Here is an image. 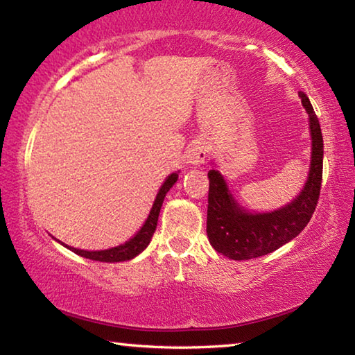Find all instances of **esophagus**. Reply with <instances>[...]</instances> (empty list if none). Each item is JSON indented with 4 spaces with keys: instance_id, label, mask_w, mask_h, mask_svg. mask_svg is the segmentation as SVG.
I'll return each instance as SVG.
<instances>
[{
    "instance_id": "34e87169",
    "label": "esophagus",
    "mask_w": 355,
    "mask_h": 355,
    "mask_svg": "<svg viewBox=\"0 0 355 355\" xmlns=\"http://www.w3.org/2000/svg\"><path fill=\"white\" fill-rule=\"evenodd\" d=\"M207 153H208L207 142L197 139L191 144L188 150H186V161H188L191 166H196V167L202 166L207 159Z\"/></svg>"
}]
</instances>
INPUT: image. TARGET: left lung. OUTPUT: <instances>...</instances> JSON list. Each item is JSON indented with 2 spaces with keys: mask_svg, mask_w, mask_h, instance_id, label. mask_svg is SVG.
Segmentation results:
<instances>
[{
  "mask_svg": "<svg viewBox=\"0 0 355 355\" xmlns=\"http://www.w3.org/2000/svg\"><path fill=\"white\" fill-rule=\"evenodd\" d=\"M299 97L309 114L311 153L307 180L291 202L263 213L244 208L228 188L218 166L211 163L213 169L208 172L207 235L213 249L230 260H250L271 254L296 238L313 216L321 189L324 144L313 106L304 92Z\"/></svg>",
  "mask_w": 355,
  "mask_h": 355,
  "instance_id": "8db88e82",
  "label": "left lung"
}]
</instances>
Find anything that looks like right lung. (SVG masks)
Returning <instances> with one entry per match:
<instances>
[{
  "mask_svg": "<svg viewBox=\"0 0 355 355\" xmlns=\"http://www.w3.org/2000/svg\"><path fill=\"white\" fill-rule=\"evenodd\" d=\"M178 173L180 172H173L171 173L169 177H166L164 183L161 184V188L158 191V194L155 197V202L152 208H150V213L147 216L146 222H144L142 227L137 230L133 236H131L128 241H125L123 244H119L116 248H110L105 250H84V249H76L71 248V245L64 244L62 241H59L55 236H51L55 241H58L59 244H62L64 248H67L69 250L73 252V254L89 258V260L94 261H101V263H120V261H128L133 260L135 257H137L147 249V245L152 241V236L156 230V224H158V216L161 211V207H163L164 197L167 192L171 191V188L173 184L177 183L178 180Z\"/></svg>",
  "mask_w": 355,
  "mask_h": 355,
  "instance_id": "obj_1",
  "label": "right lung"
}]
</instances>
